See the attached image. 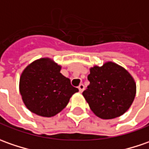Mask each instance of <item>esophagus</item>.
<instances>
[{"mask_svg":"<svg viewBox=\"0 0 149 149\" xmlns=\"http://www.w3.org/2000/svg\"><path fill=\"white\" fill-rule=\"evenodd\" d=\"M84 85L83 84H80L79 86H78V89H79V91L80 92H82L83 91H84Z\"/></svg>","mask_w":149,"mask_h":149,"instance_id":"obj_1","label":"esophagus"}]
</instances>
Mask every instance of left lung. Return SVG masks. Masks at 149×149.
Masks as SVG:
<instances>
[{"label": "left lung", "instance_id": "8db88e82", "mask_svg": "<svg viewBox=\"0 0 149 149\" xmlns=\"http://www.w3.org/2000/svg\"><path fill=\"white\" fill-rule=\"evenodd\" d=\"M90 84L82 95L95 116L103 120L115 119L130 109L136 94L134 77L113 62L90 68Z\"/></svg>", "mask_w": 149, "mask_h": 149}]
</instances>
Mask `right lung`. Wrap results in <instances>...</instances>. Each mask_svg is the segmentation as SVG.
Masks as SVG:
<instances>
[{
	"instance_id": "right-lung-1",
	"label": "right lung",
	"mask_w": 149,
	"mask_h": 149,
	"mask_svg": "<svg viewBox=\"0 0 149 149\" xmlns=\"http://www.w3.org/2000/svg\"><path fill=\"white\" fill-rule=\"evenodd\" d=\"M62 67L49 58L32 62L19 77V92L24 104L33 114L52 117L64 109L78 89L60 72Z\"/></svg>"
}]
</instances>
